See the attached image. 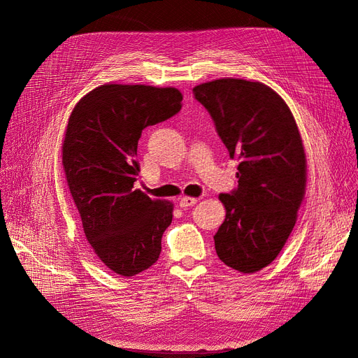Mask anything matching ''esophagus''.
Wrapping results in <instances>:
<instances>
[{"label":"esophagus","mask_w":358,"mask_h":358,"mask_svg":"<svg viewBox=\"0 0 358 358\" xmlns=\"http://www.w3.org/2000/svg\"><path fill=\"white\" fill-rule=\"evenodd\" d=\"M197 199H194V197H182L180 199V201H179V206L182 209H188V208H192L194 204H197Z\"/></svg>","instance_id":"1"}]
</instances>
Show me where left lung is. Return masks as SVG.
Listing matches in <instances>:
<instances>
[{"label":"left lung","instance_id":"1","mask_svg":"<svg viewBox=\"0 0 358 358\" xmlns=\"http://www.w3.org/2000/svg\"><path fill=\"white\" fill-rule=\"evenodd\" d=\"M192 92L239 162V185L220 194L225 220L213 236L216 254L242 273L258 272L284 248L305 196L306 155L294 116L259 82L227 78Z\"/></svg>","mask_w":358,"mask_h":358}]
</instances>
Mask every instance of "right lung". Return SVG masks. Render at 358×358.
<instances>
[{"mask_svg": "<svg viewBox=\"0 0 358 358\" xmlns=\"http://www.w3.org/2000/svg\"><path fill=\"white\" fill-rule=\"evenodd\" d=\"M176 88L101 85L76 104L62 143V166L86 239L101 262L121 276L149 268L173 204L134 189L142 131L175 116Z\"/></svg>", "mask_w": 358, "mask_h": 358, "instance_id": "1", "label": "right lung"}]
</instances>
